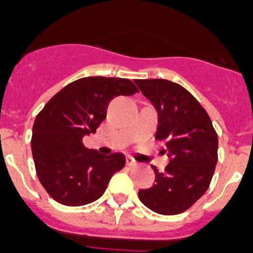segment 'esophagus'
<instances>
[{
  "label": "esophagus",
  "instance_id": "obj_1",
  "mask_svg": "<svg viewBox=\"0 0 253 253\" xmlns=\"http://www.w3.org/2000/svg\"><path fill=\"white\" fill-rule=\"evenodd\" d=\"M126 164H127V166H129V168H133V166L138 165L137 161H136L135 159H132V158H127L126 159Z\"/></svg>",
  "mask_w": 253,
  "mask_h": 253
}]
</instances>
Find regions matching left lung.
I'll list each match as a JSON object with an SVG mask.
<instances>
[{"label": "left lung", "mask_w": 253, "mask_h": 253, "mask_svg": "<svg viewBox=\"0 0 253 253\" xmlns=\"http://www.w3.org/2000/svg\"><path fill=\"white\" fill-rule=\"evenodd\" d=\"M142 94L159 115L156 140L165 143L170 163L165 171L151 166L155 184L138 192L143 206L159 214H180L209 188L218 161V135L199 102L180 84L138 79Z\"/></svg>", "instance_id": "obj_1"}]
</instances>
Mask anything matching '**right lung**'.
<instances>
[{
  "mask_svg": "<svg viewBox=\"0 0 253 253\" xmlns=\"http://www.w3.org/2000/svg\"><path fill=\"white\" fill-rule=\"evenodd\" d=\"M137 92L129 79L87 77L65 85L39 112L31 137L36 175L58 203H92L124 169V155L98 154L84 146L83 137L98 128L115 97Z\"/></svg>",
  "mask_w": 253,
  "mask_h": 253,
  "instance_id": "add662e5",
  "label": "right lung"
}]
</instances>
